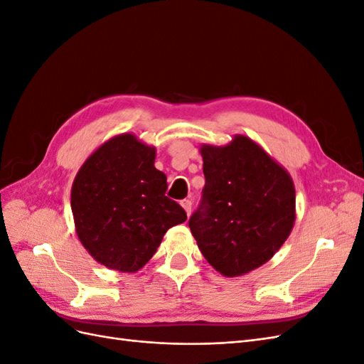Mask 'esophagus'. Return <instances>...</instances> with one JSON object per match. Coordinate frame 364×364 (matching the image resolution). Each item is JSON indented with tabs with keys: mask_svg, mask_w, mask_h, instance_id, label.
I'll return each instance as SVG.
<instances>
[{
	"mask_svg": "<svg viewBox=\"0 0 364 364\" xmlns=\"http://www.w3.org/2000/svg\"><path fill=\"white\" fill-rule=\"evenodd\" d=\"M181 205H182V208L185 209V213L186 214H191V208H193V202L190 200V199H183L182 202H181Z\"/></svg>",
	"mask_w": 364,
	"mask_h": 364,
	"instance_id": "esophagus-1",
	"label": "esophagus"
}]
</instances>
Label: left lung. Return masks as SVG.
<instances>
[{"instance_id":"obj_1","label":"left lung","mask_w":364,"mask_h":364,"mask_svg":"<svg viewBox=\"0 0 364 364\" xmlns=\"http://www.w3.org/2000/svg\"><path fill=\"white\" fill-rule=\"evenodd\" d=\"M205 186L188 226L206 261L225 277L267 262L294 225L293 181L247 136L203 146Z\"/></svg>"}]
</instances>
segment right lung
I'll return each instance as SVG.
<instances>
[{"label": "right lung", "instance_id": "add662e5", "mask_svg": "<svg viewBox=\"0 0 364 364\" xmlns=\"http://www.w3.org/2000/svg\"><path fill=\"white\" fill-rule=\"evenodd\" d=\"M155 149L124 134L86 159L71 190L75 230L103 266L136 272L155 255L164 234L186 220L155 168Z\"/></svg>", "mask_w": 364, "mask_h": 364}]
</instances>
